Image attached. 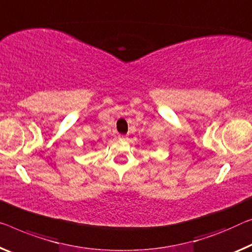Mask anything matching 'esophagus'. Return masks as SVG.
Masks as SVG:
<instances>
[{"instance_id":"34e87169","label":"esophagus","mask_w":252,"mask_h":252,"mask_svg":"<svg viewBox=\"0 0 252 252\" xmlns=\"http://www.w3.org/2000/svg\"><path fill=\"white\" fill-rule=\"evenodd\" d=\"M119 138H121V139H126L127 137L124 136V135H119Z\"/></svg>"}]
</instances>
